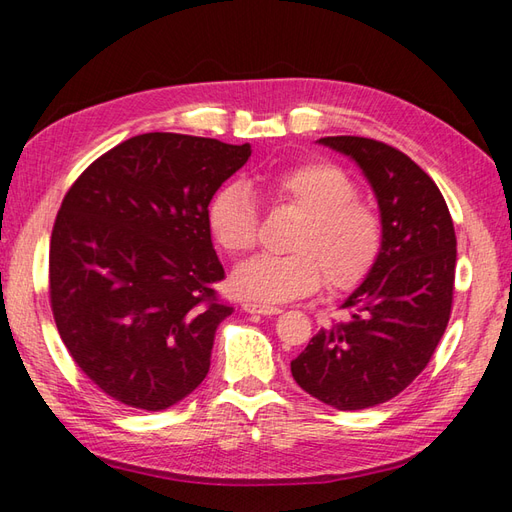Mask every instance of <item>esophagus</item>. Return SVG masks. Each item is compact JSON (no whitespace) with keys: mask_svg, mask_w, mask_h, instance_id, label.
Masks as SVG:
<instances>
[{"mask_svg":"<svg viewBox=\"0 0 512 512\" xmlns=\"http://www.w3.org/2000/svg\"><path fill=\"white\" fill-rule=\"evenodd\" d=\"M244 310L250 314H266V317H273V314H281L277 306H264V303H255V301H246Z\"/></svg>","mask_w":512,"mask_h":512,"instance_id":"esophagus-1","label":"esophagus"}]
</instances>
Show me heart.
<instances>
[{
    "instance_id": "obj_1",
    "label": "heart",
    "mask_w": 512,
    "mask_h": 512,
    "mask_svg": "<svg viewBox=\"0 0 512 512\" xmlns=\"http://www.w3.org/2000/svg\"><path fill=\"white\" fill-rule=\"evenodd\" d=\"M255 187L270 200L297 211L301 220L286 242L288 255L255 257L233 273L239 295L259 301H290L321 286L347 292L372 273L385 228L372 204L358 200L347 173L323 160L259 171ZM211 235L224 253L246 255L257 244L259 206L244 182H226L209 202Z\"/></svg>"
}]
</instances>
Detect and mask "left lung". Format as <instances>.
Returning a JSON list of instances; mask_svg holds the SVG:
<instances>
[{"label":"left lung","mask_w":512,"mask_h":512,"mask_svg":"<svg viewBox=\"0 0 512 512\" xmlns=\"http://www.w3.org/2000/svg\"><path fill=\"white\" fill-rule=\"evenodd\" d=\"M319 143L352 156L380 206L385 242L372 273L290 363L297 385L341 411L376 407L413 383L453 308L455 228L438 184L400 149L363 136Z\"/></svg>","instance_id":"left-lung-1"}]
</instances>
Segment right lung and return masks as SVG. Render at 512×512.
Listing matches in <instances>:
<instances>
[{
	"instance_id": "obj_1",
	"label": "right lung",
	"mask_w": 512,
	"mask_h": 512,
	"mask_svg": "<svg viewBox=\"0 0 512 512\" xmlns=\"http://www.w3.org/2000/svg\"><path fill=\"white\" fill-rule=\"evenodd\" d=\"M250 145L169 132L105 151L65 193L50 237L54 323L105 396L160 411L209 374L233 306L211 244L209 202Z\"/></svg>"
}]
</instances>
